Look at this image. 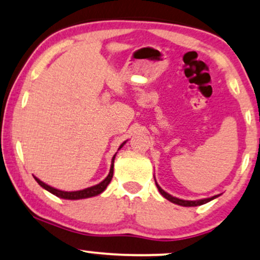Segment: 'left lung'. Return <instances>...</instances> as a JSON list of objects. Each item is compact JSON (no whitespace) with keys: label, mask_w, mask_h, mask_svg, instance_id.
Masks as SVG:
<instances>
[{"label":"left lung","mask_w":260,"mask_h":260,"mask_svg":"<svg viewBox=\"0 0 260 260\" xmlns=\"http://www.w3.org/2000/svg\"><path fill=\"white\" fill-rule=\"evenodd\" d=\"M156 183V186H157L158 191L162 196H164L165 199H167L168 201L176 203V205H179V206H184V207H195V206H201V205H205V203H207L209 201H212V200L217 199L219 195H215V196H212V198H208V199H202V200H196V201H189V200H181V199H178V198H174V196L170 195L168 192H166L164 189H161V186L158 185L157 181L155 180Z\"/></svg>","instance_id":"1"}]
</instances>
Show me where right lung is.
<instances>
[{"instance_id": "obj_1", "label": "right lung", "mask_w": 260, "mask_h": 260, "mask_svg": "<svg viewBox=\"0 0 260 260\" xmlns=\"http://www.w3.org/2000/svg\"><path fill=\"white\" fill-rule=\"evenodd\" d=\"M124 144H126V142H123L121 144L118 150H120L122 146L124 145ZM115 156H116V154L114 155V157H112V160H111V167H110V172H109L108 177H106L103 181H100L99 184H96V185L87 187V189H83V190H77V191H62V190H59V189H55V187H53V186H49L48 184L43 183V181L40 180L39 178H36V177H34V178H35V180L40 184L41 186L43 187V189H46L47 191L53 193V195H55L57 198H60L64 200H81V199L93 198V196L99 195V193H102L103 191H104V190L106 189V186H108L109 183L111 181L112 176H114Z\"/></svg>"}]
</instances>
